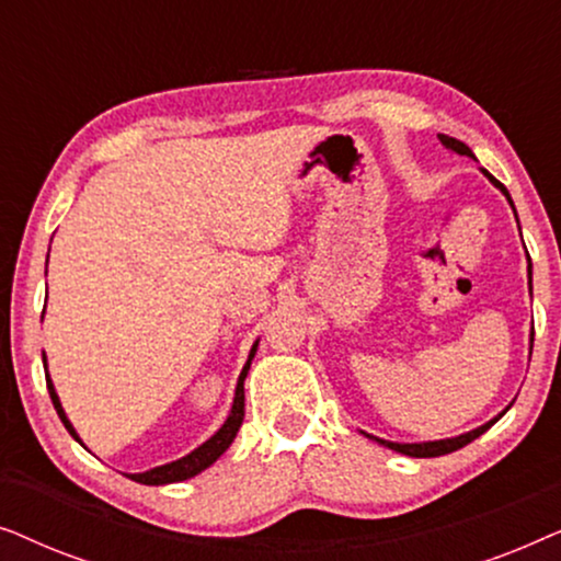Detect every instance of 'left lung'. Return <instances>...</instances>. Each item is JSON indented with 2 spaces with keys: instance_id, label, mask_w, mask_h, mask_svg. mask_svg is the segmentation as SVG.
<instances>
[{
  "instance_id": "left-lung-1",
  "label": "left lung",
  "mask_w": 561,
  "mask_h": 561,
  "mask_svg": "<svg viewBox=\"0 0 561 561\" xmlns=\"http://www.w3.org/2000/svg\"><path fill=\"white\" fill-rule=\"evenodd\" d=\"M439 140H442V145L444 148H449V150H455V152H459V156H467V158H474L472 156V150L467 148L465 142H459L457 137H449V135H439ZM482 173L488 175L490 181H493V186H497L505 194V198H508L511 202V196H508V191H505V186L501 181H495L493 175H490L485 168H482ZM511 206H513V202H511ZM516 211V209H513ZM518 219V217H516ZM528 283H531V260H528ZM531 347H534V334H531ZM511 409V405H508ZM505 409V411H508ZM503 411V413H505ZM503 413H497L495 419H490L488 424H482V426H478V428H472V432H467V434H459V436H451V439H439V442H419V444H398V442H386V439H378V436H370V439H375L378 444H382V447H388V449H393V451H401V455H405V457H442V455H449V451H457V449H462V447H467V444L470 442H474L478 439L480 434H485L490 426L495 424L497 419L503 416Z\"/></svg>"
}]
</instances>
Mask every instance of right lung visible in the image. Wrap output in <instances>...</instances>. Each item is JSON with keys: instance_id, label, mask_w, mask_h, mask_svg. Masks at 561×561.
<instances>
[{"instance_id": "obj_1", "label": "right lung", "mask_w": 561, "mask_h": 561, "mask_svg": "<svg viewBox=\"0 0 561 561\" xmlns=\"http://www.w3.org/2000/svg\"><path fill=\"white\" fill-rule=\"evenodd\" d=\"M255 352H257V342L252 344L248 363H244V367H242L240 380H237L232 411H229V416H227L225 424H221L219 432L214 434L211 439H206L202 447H196L194 451H191V455L175 459V462L152 467V470H148V472L129 474V478H133L135 482H142V485H168V482H181V480L194 478V474H198L202 470H206V467H209V465L217 462V459L229 449V444L234 442V436H237V432H240V426H242V419H244V378H248L250 363H252V357H255ZM43 365H45V357H43ZM45 382H48L50 401H53V405H56L58 416H60V421H64V426L68 428V434H71L79 444H83L79 439V434H76L73 424H71V421H68L64 405H60V401H58V393H56V388H53L50 375H45Z\"/></svg>"}]
</instances>
